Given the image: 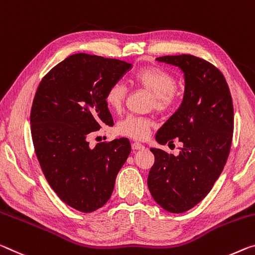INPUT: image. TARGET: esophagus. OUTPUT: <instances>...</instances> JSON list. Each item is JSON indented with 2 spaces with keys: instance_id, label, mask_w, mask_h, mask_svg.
<instances>
[{
  "instance_id": "obj_1",
  "label": "esophagus",
  "mask_w": 255,
  "mask_h": 255,
  "mask_svg": "<svg viewBox=\"0 0 255 255\" xmlns=\"http://www.w3.org/2000/svg\"><path fill=\"white\" fill-rule=\"evenodd\" d=\"M131 148L134 149V151H137V149H143V148H144V145L140 144V143L134 142V143L131 144Z\"/></svg>"
}]
</instances>
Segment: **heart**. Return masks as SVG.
Returning a JSON list of instances; mask_svg holds the SVG:
<instances>
[{"instance_id":"heart-1","label":"heart","mask_w":255,"mask_h":255,"mask_svg":"<svg viewBox=\"0 0 255 255\" xmlns=\"http://www.w3.org/2000/svg\"><path fill=\"white\" fill-rule=\"evenodd\" d=\"M130 82L136 87L143 88L153 96L152 107L157 111H167L178 99L177 80L170 72L159 67L140 68L131 76ZM127 96V88L121 83H113L106 92L107 106L113 111H119ZM153 121L147 117L127 116L118 124L117 131L134 139H144L148 135Z\"/></svg>"}]
</instances>
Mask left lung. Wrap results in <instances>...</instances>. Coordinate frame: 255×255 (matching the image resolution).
<instances>
[{
	"instance_id": "1",
	"label": "left lung",
	"mask_w": 255,
	"mask_h": 255,
	"mask_svg": "<svg viewBox=\"0 0 255 255\" xmlns=\"http://www.w3.org/2000/svg\"><path fill=\"white\" fill-rule=\"evenodd\" d=\"M156 61L172 64L185 76L180 107L157 130L160 144L183 143L179 154L151 148L154 164L147 186L161 208L183 213L208 195L228 159L234 131V107L228 84L212 63L191 54L165 55Z\"/></svg>"
}]
</instances>
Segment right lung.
I'll return each instance as SVG.
<instances>
[{
	"mask_svg": "<svg viewBox=\"0 0 255 255\" xmlns=\"http://www.w3.org/2000/svg\"><path fill=\"white\" fill-rule=\"evenodd\" d=\"M117 59L77 53L43 77L30 111L31 138L44 176L69 207L90 213L111 197L131 151L127 138L90 146L88 137L113 120L104 100L130 69Z\"/></svg>",
	"mask_w": 255,
	"mask_h": 255,
	"instance_id": "right-lung-1",
	"label": "right lung"
}]
</instances>
